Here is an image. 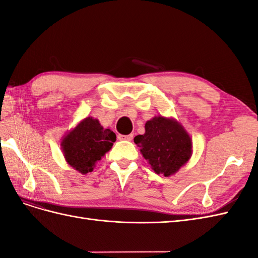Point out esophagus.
<instances>
[{
    "label": "esophagus",
    "mask_w": 258,
    "mask_h": 258,
    "mask_svg": "<svg viewBox=\"0 0 258 258\" xmlns=\"http://www.w3.org/2000/svg\"><path fill=\"white\" fill-rule=\"evenodd\" d=\"M118 139L119 140H124V141H131L132 139H134V135H127V136H122V135H119L118 136Z\"/></svg>",
    "instance_id": "34e87169"
}]
</instances>
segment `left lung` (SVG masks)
Instances as JSON below:
<instances>
[{
    "mask_svg": "<svg viewBox=\"0 0 258 258\" xmlns=\"http://www.w3.org/2000/svg\"><path fill=\"white\" fill-rule=\"evenodd\" d=\"M143 157L157 174L170 176L189 160L192 143L181 123L161 115L145 123V134L135 138Z\"/></svg>",
    "mask_w": 258,
    "mask_h": 258,
    "instance_id": "1",
    "label": "left lung"
}]
</instances>
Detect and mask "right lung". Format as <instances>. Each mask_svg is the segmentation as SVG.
<instances>
[{
	"label": "right lung",
	"mask_w": 258,
	"mask_h": 258,
	"mask_svg": "<svg viewBox=\"0 0 258 258\" xmlns=\"http://www.w3.org/2000/svg\"><path fill=\"white\" fill-rule=\"evenodd\" d=\"M116 135L104 129L98 119L86 117L61 142L67 162L79 172H91L96 162L111 150Z\"/></svg>",
	"instance_id": "add662e5"
}]
</instances>
